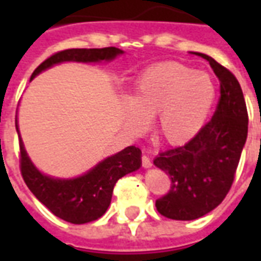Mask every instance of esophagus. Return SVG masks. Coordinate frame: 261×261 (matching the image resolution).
<instances>
[{
	"instance_id": "esophagus-1",
	"label": "esophagus",
	"mask_w": 261,
	"mask_h": 261,
	"mask_svg": "<svg viewBox=\"0 0 261 261\" xmlns=\"http://www.w3.org/2000/svg\"><path fill=\"white\" fill-rule=\"evenodd\" d=\"M141 164L144 168H151L152 166V162H151V159L147 155H142L141 156Z\"/></svg>"
}]
</instances>
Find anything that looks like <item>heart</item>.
Segmentation results:
<instances>
[{"mask_svg":"<svg viewBox=\"0 0 261 261\" xmlns=\"http://www.w3.org/2000/svg\"><path fill=\"white\" fill-rule=\"evenodd\" d=\"M215 89L205 74L180 63H164L144 71L125 103L131 130L140 133L147 120L153 121V134L170 147L185 145L205 123Z\"/></svg>","mask_w":261,"mask_h":261,"instance_id":"heart-1","label":"heart"}]
</instances>
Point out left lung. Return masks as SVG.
Masks as SVG:
<instances>
[{
	"instance_id": "obj_1",
	"label": "left lung",
	"mask_w": 261,
	"mask_h": 261,
	"mask_svg": "<svg viewBox=\"0 0 261 261\" xmlns=\"http://www.w3.org/2000/svg\"><path fill=\"white\" fill-rule=\"evenodd\" d=\"M219 80L214 116L190 141L161 152L153 165L169 175L170 189L156 200L161 215L192 221L218 207L229 193L247 138V109L236 76L207 54Z\"/></svg>"
}]
</instances>
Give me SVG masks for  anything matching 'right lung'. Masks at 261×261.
<instances>
[{
	"mask_svg": "<svg viewBox=\"0 0 261 261\" xmlns=\"http://www.w3.org/2000/svg\"><path fill=\"white\" fill-rule=\"evenodd\" d=\"M123 51L116 47L103 48H68L54 53L39 65L31 80H33L43 69L63 61L96 63L102 60H113ZM16 131H18V123ZM19 168L26 186L44 207L51 213L71 224H88L96 221L106 213L113 189L119 179L131 173L141 166L140 148H124L123 151L109 156L84 176L69 180L53 179L42 175L33 166L26 155L25 148L19 137Z\"/></svg>",
	"mask_w": 261,
	"mask_h": 261,
	"instance_id": "1",
	"label": "right lung"
}]
</instances>
